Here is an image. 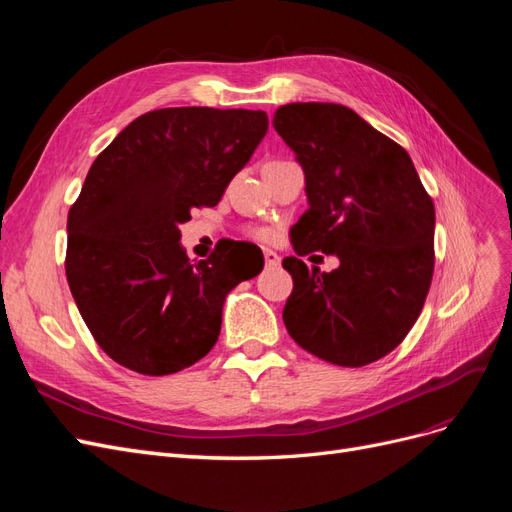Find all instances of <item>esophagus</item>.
Masks as SVG:
<instances>
[{"label":"esophagus","instance_id":"34e87169","mask_svg":"<svg viewBox=\"0 0 512 512\" xmlns=\"http://www.w3.org/2000/svg\"><path fill=\"white\" fill-rule=\"evenodd\" d=\"M280 256H277L273 250H265V265L267 267H277V265H280Z\"/></svg>","mask_w":512,"mask_h":512}]
</instances>
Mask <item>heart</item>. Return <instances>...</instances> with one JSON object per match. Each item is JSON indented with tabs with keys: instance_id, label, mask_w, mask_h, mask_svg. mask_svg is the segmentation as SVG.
Returning <instances> with one entry per match:
<instances>
[{
	"instance_id": "b5f03b06",
	"label": "heart",
	"mask_w": 512,
	"mask_h": 512,
	"mask_svg": "<svg viewBox=\"0 0 512 512\" xmlns=\"http://www.w3.org/2000/svg\"><path fill=\"white\" fill-rule=\"evenodd\" d=\"M250 235L254 239H258V241H267V239H271V230H267V228H252Z\"/></svg>"
}]
</instances>
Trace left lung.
I'll return each mask as SVG.
<instances>
[{
  "instance_id": "left-lung-1",
  "label": "left lung",
  "mask_w": 512,
  "mask_h": 512,
  "mask_svg": "<svg viewBox=\"0 0 512 512\" xmlns=\"http://www.w3.org/2000/svg\"><path fill=\"white\" fill-rule=\"evenodd\" d=\"M273 126L305 173L309 209L290 230L294 252L340 258L331 274L284 258L294 282L286 329L327 363H374L404 342L425 305L436 258L433 200L408 151L348 106L286 104Z\"/></svg>"
}]
</instances>
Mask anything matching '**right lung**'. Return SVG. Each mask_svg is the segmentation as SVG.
I'll list each match as a JSON object with an SVG mask.
<instances>
[{
	"instance_id": "add662e5",
	"label": "right lung",
	"mask_w": 512,
	"mask_h": 512,
	"mask_svg": "<svg viewBox=\"0 0 512 512\" xmlns=\"http://www.w3.org/2000/svg\"><path fill=\"white\" fill-rule=\"evenodd\" d=\"M267 128L265 111L160 108L136 117L91 164L68 213L66 277L115 363L166 376L218 342L226 294L265 260L256 245L232 241L190 262L179 224L220 203Z\"/></svg>"
}]
</instances>
